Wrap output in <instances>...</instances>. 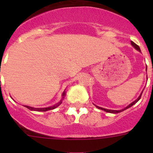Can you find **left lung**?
<instances>
[{
	"mask_svg": "<svg viewBox=\"0 0 153 153\" xmlns=\"http://www.w3.org/2000/svg\"><path fill=\"white\" fill-rule=\"evenodd\" d=\"M131 44H132V47H133L134 48H135V49H136L137 50H138V51H139V52H141V49H140V47H138V46L136 44H135V43H134L133 41H131ZM143 91H142V92H141V95H139V97H138V98H137V99L135 100V101H134L133 102H132V103H131V104H129V105H128L127 106H126V107L124 108V109H121V110H112V109H104V108L100 107V106H96V105H95V106H96L97 108H98V109H102V110L105 111V112H110V113H118V112H122V111H124V110H125V109H128V108L131 107V106H133L134 104H136V103L138 102V101H139L140 99H141V95H142V93H143Z\"/></svg>",
	"mask_w": 153,
	"mask_h": 153,
	"instance_id": "1",
	"label": "left lung"
}]
</instances>
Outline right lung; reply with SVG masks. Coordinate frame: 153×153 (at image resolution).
<instances>
[{
	"mask_svg": "<svg viewBox=\"0 0 153 153\" xmlns=\"http://www.w3.org/2000/svg\"><path fill=\"white\" fill-rule=\"evenodd\" d=\"M65 95H66V92L64 91V92H63L62 94V99L61 100V101H59L58 103H57L56 104H55L54 106H49V107H46V108H34V107H32V106H24L25 107H27V109H30V110L32 111H39V112H45V111H48V110H51V109H55L56 107H58V106L60 105V104H61V103H62V101L64 100V97H65Z\"/></svg>",
	"mask_w": 153,
	"mask_h": 153,
	"instance_id": "right-lung-1",
	"label": "right lung"
}]
</instances>
